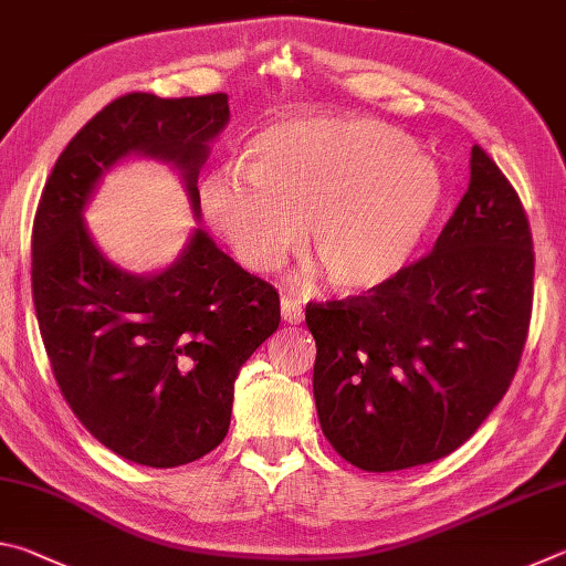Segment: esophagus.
Instances as JSON below:
<instances>
[{
	"label": "esophagus",
	"mask_w": 566,
	"mask_h": 566,
	"mask_svg": "<svg viewBox=\"0 0 566 566\" xmlns=\"http://www.w3.org/2000/svg\"><path fill=\"white\" fill-rule=\"evenodd\" d=\"M282 319H284L286 324H300V322L304 319L302 304L296 302L294 296H290V294L282 296Z\"/></svg>",
	"instance_id": "obj_1"
}]
</instances>
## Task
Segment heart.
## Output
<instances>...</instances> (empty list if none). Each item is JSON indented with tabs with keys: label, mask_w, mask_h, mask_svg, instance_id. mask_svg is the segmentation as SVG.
<instances>
[{
	"label": "heart",
	"mask_w": 566,
	"mask_h": 566,
	"mask_svg": "<svg viewBox=\"0 0 566 566\" xmlns=\"http://www.w3.org/2000/svg\"><path fill=\"white\" fill-rule=\"evenodd\" d=\"M444 202L437 161L367 117L276 122L242 165L212 171L202 207L252 272H272L302 239L339 292H369L415 260Z\"/></svg>",
	"instance_id": "1"
}]
</instances>
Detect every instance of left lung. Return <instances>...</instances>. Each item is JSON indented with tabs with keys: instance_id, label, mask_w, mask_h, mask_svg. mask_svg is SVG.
I'll use <instances>...</instances> for the list:
<instances>
[{
	"instance_id": "1",
	"label": "left lung",
	"mask_w": 566,
	"mask_h": 566,
	"mask_svg": "<svg viewBox=\"0 0 566 566\" xmlns=\"http://www.w3.org/2000/svg\"><path fill=\"white\" fill-rule=\"evenodd\" d=\"M469 165L432 252L367 294L306 304L322 432L364 472L452 454L520 367L534 300L530 219L479 145Z\"/></svg>"
}]
</instances>
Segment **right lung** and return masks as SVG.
I'll list each match as a JSON object with an SVG mask.
<instances>
[{
	"label": "right lung",
	"mask_w": 566,
	"mask_h": 566,
	"mask_svg": "<svg viewBox=\"0 0 566 566\" xmlns=\"http://www.w3.org/2000/svg\"><path fill=\"white\" fill-rule=\"evenodd\" d=\"M227 119L222 92L124 94L64 147L34 214L32 296L54 379L84 429L134 464H189L222 444L234 379L280 327V294L202 229L161 274L122 272L82 209L102 171L139 151L181 171L199 214V167Z\"/></svg>",
	"instance_id": "right-lung-1"
}]
</instances>
